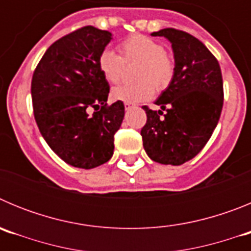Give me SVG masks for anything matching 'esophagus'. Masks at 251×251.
Here are the masks:
<instances>
[{"instance_id": "esophagus-1", "label": "esophagus", "mask_w": 251, "mask_h": 251, "mask_svg": "<svg viewBox=\"0 0 251 251\" xmlns=\"http://www.w3.org/2000/svg\"><path fill=\"white\" fill-rule=\"evenodd\" d=\"M124 108H126V110H129L130 108H133V104H130V103H124Z\"/></svg>"}]
</instances>
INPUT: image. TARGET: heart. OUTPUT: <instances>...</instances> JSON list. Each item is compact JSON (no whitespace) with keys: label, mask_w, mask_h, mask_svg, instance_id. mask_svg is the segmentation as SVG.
Here are the masks:
<instances>
[{"label":"heart","mask_w":251,"mask_h":251,"mask_svg":"<svg viewBox=\"0 0 251 251\" xmlns=\"http://www.w3.org/2000/svg\"><path fill=\"white\" fill-rule=\"evenodd\" d=\"M122 56L110 49H104L99 55L98 66L106 81H121L124 63L136 64V84L119 85L112 90V98L124 103H141L151 99L157 89H165L174 77V61L165 52V48L156 40L145 35H132L119 46Z\"/></svg>","instance_id":"b5f03b06"}]
</instances>
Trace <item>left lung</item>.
<instances>
[{
    "instance_id": "8db88e82",
    "label": "left lung",
    "mask_w": 251,
    "mask_h": 251,
    "mask_svg": "<svg viewBox=\"0 0 251 251\" xmlns=\"http://www.w3.org/2000/svg\"><path fill=\"white\" fill-rule=\"evenodd\" d=\"M151 35L170 41L175 70L167 89L154 101L161 109L143 106V147L152 161L179 166L205 147L216 128L224 103L223 75L216 57L192 35L176 28Z\"/></svg>"
}]
</instances>
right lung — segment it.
I'll return each mask as SVG.
<instances>
[{"instance_id":"1","label":"right lung","mask_w":251,"mask_h":251,"mask_svg":"<svg viewBox=\"0 0 251 251\" xmlns=\"http://www.w3.org/2000/svg\"><path fill=\"white\" fill-rule=\"evenodd\" d=\"M112 32L85 26L55 41L35 69L31 97L40 133L60 158L77 168L109 161L123 101L106 105L109 84L98 66ZM90 109L95 112L90 115Z\"/></svg>"}]
</instances>
